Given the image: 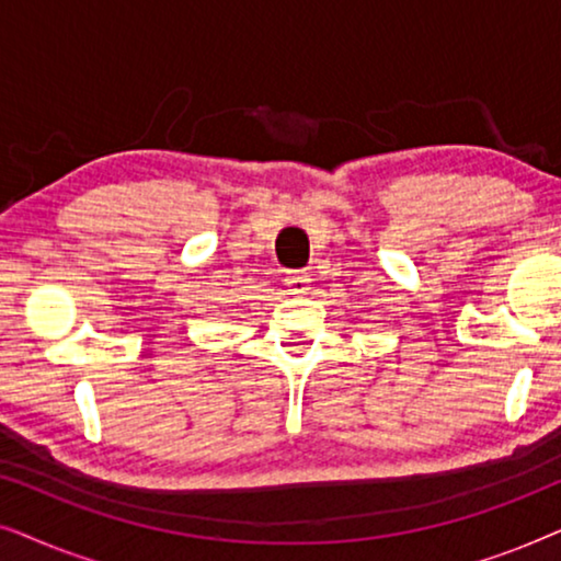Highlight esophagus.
<instances>
[{"label":"esophagus","instance_id":"esophagus-1","mask_svg":"<svg viewBox=\"0 0 561 561\" xmlns=\"http://www.w3.org/2000/svg\"><path fill=\"white\" fill-rule=\"evenodd\" d=\"M309 283H311V275L306 271H294V273L286 275V286L290 290V296L309 294Z\"/></svg>","mask_w":561,"mask_h":561}]
</instances>
